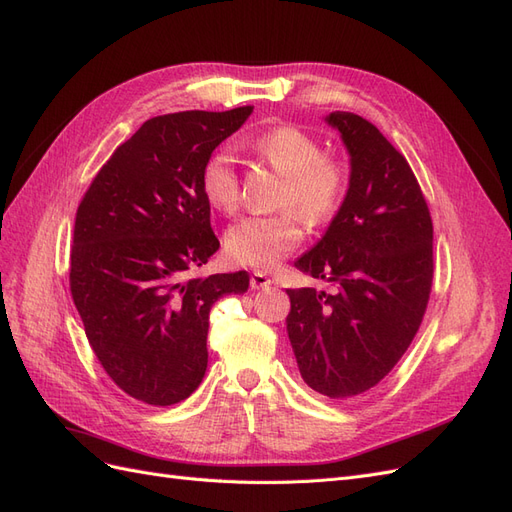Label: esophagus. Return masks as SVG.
Masks as SVG:
<instances>
[{
  "label": "esophagus",
  "instance_id": "34e87169",
  "mask_svg": "<svg viewBox=\"0 0 512 512\" xmlns=\"http://www.w3.org/2000/svg\"><path fill=\"white\" fill-rule=\"evenodd\" d=\"M250 286L252 290H260V288H269L271 286V277L262 271H254L250 277Z\"/></svg>",
  "mask_w": 512,
  "mask_h": 512
}]
</instances>
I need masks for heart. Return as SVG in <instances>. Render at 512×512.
Returning <instances> with one entry per match:
<instances>
[{
    "instance_id": "obj_1",
    "label": "heart",
    "mask_w": 512,
    "mask_h": 512,
    "mask_svg": "<svg viewBox=\"0 0 512 512\" xmlns=\"http://www.w3.org/2000/svg\"><path fill=\"white\" fill-rule=\"evenodd\" d=\"M252 153L284 175L277 205L288 207L271 215L243 218L226 232V254L232 262L252 269H273L301 245L307 222L324 224L335 218L348 194L346 164L324 156L314 136L294 128L275 126L258 132L247 143ZM200 190L207 203L222 213H232L241 200V181L235 153L215 149L200 170Z\"/></svg>"
}]
</instances>
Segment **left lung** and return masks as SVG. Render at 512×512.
I'll list each match as a JSON object with an SVG mask.
<instances>
[{"label": "left lung", "mask_w": 512, "mask_h": 512, "mask_svg": "<svg viewBox=\"0 0 512 512\" xmlns=\"http://www.w3.org/2000/svg\"><path fill=\"white\" fill-rule=\"evenodd\" d=\"M350 151V188L327 235L294 267L335 292L288 290L286 318L301 378L331 399L384 380L421 327L433 284V222L404 153L374 123L327 117Z\"/></svg>", "instance_id": "obj_1"}]
</instances>
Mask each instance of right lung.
Wrapping results in <instances>:
<instances>
[{"label": "right lung", "mask_w": 512, "mask_h": 512, "mask_svg": "<svg viewBox=\"0 0 512 512\" xmlns=\"http://www.w3.org/2000/svg\"><path fill=\"white\" fill-rule=\"evenodd\" d=\"M254 106L145 121L98 170L76 211L70 292L100 365L149 406L190 397L207 369L213 303L250 275L192 277L220 247L200 170Z\"/></svg>", "instance_id": "add662e5"}]
</instances>
